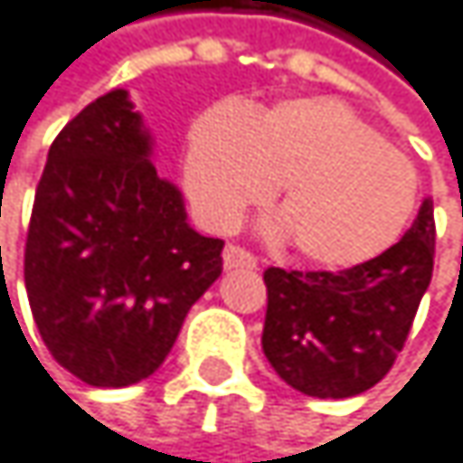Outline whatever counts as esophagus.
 I'll return each mask as SVG.
<instances>
[{
	"mask_svg": "<svg viewBox=\"0 0 463 463\" xmlns=\"http://www.w3.org/2000/svg\"><path fill=\"white\" fill-rule=\"evenodd\" d=\"M222 258H224L227 269H258V258L250 250L239 247V244H227Z\"/></svg>",
	"mask_w": 463,
	"mask_h": 463,
	"instance_id": "34e87169",
	"label": "esophagus"
}]
</instances>
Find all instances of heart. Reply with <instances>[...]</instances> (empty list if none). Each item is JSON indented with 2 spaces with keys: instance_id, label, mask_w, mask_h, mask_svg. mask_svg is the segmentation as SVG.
<instances>
[{
  "instance_id": "1",
  "label": "heart",
  "mask_w": 463,
  "mask_h": 463,
  "mask_svg": "<svg viewBox=\"0 0 463 463\" xmlns=\"http://www.w3.org/2000/svg\"><path fill=\"white\" fill-rule=\"evenodd\" d=\"M282 181L293 250L317 266H355L385 252L418 205V170L331 97H298L250 113L213 105L184 148V186L211 230L239 224Z\"/></svg>"
}]
</instances>
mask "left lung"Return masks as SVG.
I'll use <instances>...</instances> for the list:
<instances>
[{
  "label": "left lung",
  "instance_id": "left-lung-1",
  "mask_svg": "<svg viewBox=\"0 0 463 463\" xmlns=\"http://www.w3.org/2000/svg\"><path fill=\"white\" fill-rule=\"evenodd\" d=\"M434 203L399 244L345 271L266 269L263 353L296 391L347 399L374 388L404 350L434 271Z\"/></svg>",
  "mask_w": 463,
  "mask_h": 463
}]
</instances>
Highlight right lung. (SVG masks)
<instances>
[{
	"label": "right lung",
	"mask_w": 463,
	"mask_h": 463,
	"mask_svg": "<svg viewBox=\"0 0 463 463\" xmlns=\"http://www.w3.org/2000/svg\"><path fill=\"white\" fill-rule=\"evenodd\" d=\"M151 137L124 89L56 135L24 250L37 331L59 366L94 388L146 380L186 312L222 274V239L186 224L181 192L156 175Z\"/></svg>",
	"instance_id": "1"
}]
</instances>
